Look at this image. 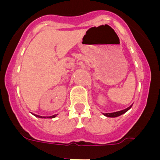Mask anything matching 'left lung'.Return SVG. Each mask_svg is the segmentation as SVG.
Wrapping results in <instances>:
<instances>
[{
  "mask_svg": "<svg viewBox=\"0 0 160 160\" xmlns=\"http://www.w3.org/2000/svg\"><path fill=\"white\" fill-rule=\"evenodd\" d=\"M131 107H132V105H131L129 107H128V108L124 109V110H122V111H117V112H113V113H102V114L104 115V116L109 117V118H115V117L120 116V115L123 114L124 113H126L128 111H129L130 109L131 108Z\"/></svg>",
  "mask_w": 160,
  "mask_h": 160,
  "instance_id": "1",
  "label": "left lung"
}]
</instances>
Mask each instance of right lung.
<instances>
[{
  "mask_svg": "<svg viewBox=\"0 0 160 160\" xmlns=\"http://www.w3.org/2000/svg\"><path fill=\"white\" fill-rule=\"evenodd\" d=\"M35 116L38 117V118H46V117H42V116H39V115H37V114H35ZM57 116V114H54V115H52V116H49V117H47V118H55V117Z\"/></svg>",
  "mask_w": 160,
  "mask_h": 160,
  "instance_id": "right-lung-1",
  "label": "right lung"
}]
</instances>
